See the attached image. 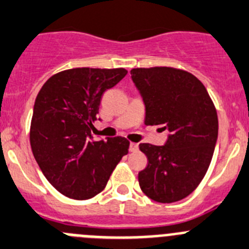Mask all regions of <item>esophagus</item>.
I'll use <instances>...</instances> for the list:
<instances>
[{
  "label": "esophagus",
  "mask_w": 249,
  "mask_h": 249,
  "mask_svg": "<svg viewBox=\"0 0 249 249\" xmlns=\"http://www.w3.org/2000/svg\"><path fill=\"white\" fill-rule=\"evenodd\" d=\"M138 144L137 143H131L129 144V151H132V153H134V151H137L138 150Z\"/></svg>",
  "instance_id": "esophagus-1"
}]
</instances>
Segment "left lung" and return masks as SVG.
<instances>
[{"label": "left lung", "mask_w": 249, "mask_h": 249, "mask_svg": "<svg viewBox=\"0 0 249 249\" xmlns=\"http://www.w3.org/2000/svg\"><path fill=\"white\" fill-rule=\"evenodd\" d=\"M131 74L145 105L144 123L170 133L165 145L139 144L148 158L139 186L155 202H178L207 174L219 129L216 108L203 83L187 71L133 68Z\"/></svg>", "instance_id": "left-lung-1"}]
</instances>
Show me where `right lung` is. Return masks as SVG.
Here are the masks:
<instances>
[{"mask_svg": "<svg viewBox=\"0 0 249 249\" xmlns=\"http://www.w3.org/2000/svg\"><path fill=\"white\" fill-rule=\"evenodd\" d=\"M126 74L124 68L66 70L49 78L35 99L33 154L47 181L66 197H95L128 153L126 138L96 141L91 134L101 96Z\"/></svg>", "mask_w": 249, "mask_h": 249, "instance_id": "1", "label": "right lung"}]
</instances>
